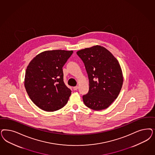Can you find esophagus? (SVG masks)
<instances>
[{
	"instance_id": "1",
	"label": "esophagus",
	"mask_w": 155,
	"mask_h": 155,
	"mask_svg": "<svg viewBox=\"0 0 155 155\" xmlns=\"http://www.w3.org/2000/svg\"><path fill=\"white\" fill-rule=\"evenodd\" d=\"M73 89L74 90H77L78 89V86H75V87H73Z\"/></svg>"
}]
</instances>
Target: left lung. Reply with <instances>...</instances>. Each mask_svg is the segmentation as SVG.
<instances>
[{"label": "left lung", "mask_w": 155, "mask_h": 155, "mask_svg": "<svg viewBox=\"0 0 155 155\" xmlns=\"http://www.w3.org/2000/svg\"><path fill=\"white\" fill-rule=\"evenodd\" d=\"M76 53L84 64L89 79V91L83 96L84 103L96 110L107 108L117 97L123 85V76L118 60L101 45Z\"/></svg>", "instance_id": "left-lung-1"}]
</instances>
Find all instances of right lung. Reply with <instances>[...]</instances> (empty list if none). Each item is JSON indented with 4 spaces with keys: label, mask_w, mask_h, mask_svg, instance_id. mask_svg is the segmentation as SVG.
<instances>
[{
    "label": "right lung",
    "mask_w": 155,
    "mask_h": 155,
    "mask_svg": "<svg viewBox=\"0 0 155 155\" xmlns=\"http://www.w3.org/2000/svg\"><path fill=\"white\" fill-rule=\"evenodd\" d=\"M73 51H46L36 55L25 71V86L31 100L47 112L67 103L71 91L63 81V67Z\"/></svg>",
    "instance_id": "add662e5"
}]
</instances>
